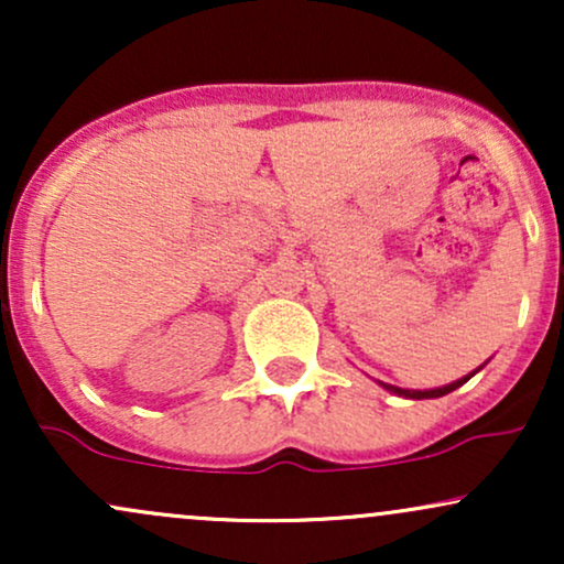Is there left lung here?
<instances>
[{"mask_svg": "<svg viewBox=\"0 0 564 564\" xmlns=\"http://www.w3.org/2000/svg\"><path fill=\"white\" fill-rule=\"evenodd\" d=\"M482 368V366H480ZM480 368H475V371L469 373V377H475ZM469 377H462L456 381H451V384H443V387H435V390H403V387H394V384H387V381H379V387H384L387 392L398 394V398H411V400H430V398H443V394H448L453 390H458L462 384H467Z\"/></svg>", "mask_w": 564, "mask_h": 564, "instance_id": "8db88e82", "label": "left lung"}]
</instances>
